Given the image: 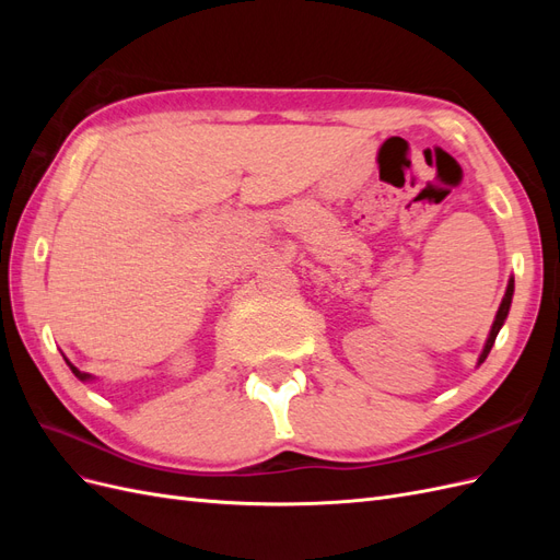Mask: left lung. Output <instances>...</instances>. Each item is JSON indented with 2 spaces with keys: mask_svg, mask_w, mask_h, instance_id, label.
Instances as JSON below:
<instances>
[{
  "mask_svg": "<svg viewBox=\"0 0 560 560\" xmlns=\"http://www.w3.org/2000/svg\"><path fill=\"white\" fill-rule=\"evenodd\" d=\"M512 296H514V278H510V282H506V292H504L502 303H500V308H498V313H495L493 327H490V334H488V338H486V346H483V350H481V354H479L477 366H481V364L486 362L490 348H493L495 338H498V334H500V329H502V325H504V319H506V315H510V308H512Z\"/></svg>",
  "mask_w": 560,
  "mask_h": 560,
  "instance_id": "1",
  "label": "left lung"
}]
</instances>
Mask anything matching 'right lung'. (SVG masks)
<instances>
[{"instance_id": "obj_1", "label": "right lung", "mask_w": 560, "mask_h": 560, "mask_svg": "<svg viewBox=\"0 0 560 560\" xmlns=\"http://www.w3.org/2000/svg\"><path fill=\"white\" fill-rule=\"evenodd\" d=\"M65 362H67V366L72 369V374H74L79 381H83V383H91V381H95L91 374H83V371H79V369H77V366H74L70 360H67V358H65Z\"/></svg>"}]
</instances>
